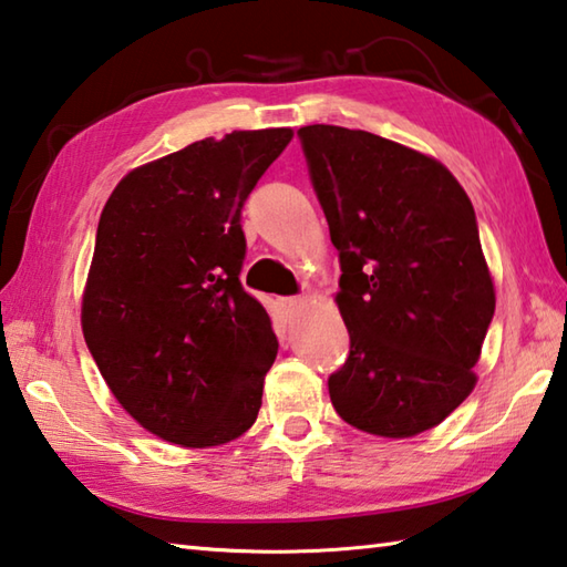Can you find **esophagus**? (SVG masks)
Segmentation results:
<instances>
[{"label":"esophagus","instance_id":"1","mask_svg":"<svg viewBox=\"0 0 567 567\" xmlns=\"http://www.w3.org/2000/svg\"><path fill=\"white\" fill-rule=\"evenodd\" d=\"M303 306V298L301 296H288V298H281V308L286 311L288 320H291L296 316L298 308Z\"/></svg>","mask_w":567,"mask_h":567}]
</instances>
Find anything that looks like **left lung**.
Here are the masks:
<instances>
[{"mask_svg": "<svg viewBox=\"0 0 567 567\" xmlns=\"http://www.w3.org/2000/svg\"><path fill=\"white\" fill-rule=\"evenodd\" d=\"M340 259L350 333L330 402L358 430L404 440L474 390L496 308L472 199L434 157L365 131H298Z\"/></svg>", "mask_w": 567, "mask_h": 567, "instance_id": "1", "label": "left lung"}]
</instances>
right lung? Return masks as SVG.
<instances>
[{"instance_id":"obj_1","label":"right lung","mask_w":567,"mask_h":567,"mask_svg":"<svg viewBox=\"0 0 567 567\" xmlns=\"http://www.w3.org/2000/svg\"><path fill=\"white\" fill-rule=\"evenodd\" d=\"M291 137H205L127 173L101 212L83 338L115 400L159 440L205 450L256 422L279 340L239 281L241 209Z\"/></svg>"}]
</instances>
